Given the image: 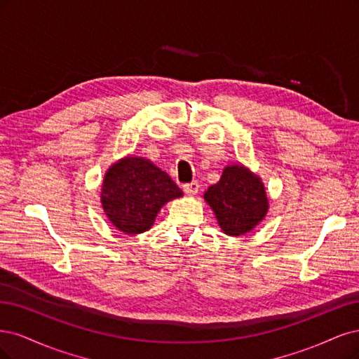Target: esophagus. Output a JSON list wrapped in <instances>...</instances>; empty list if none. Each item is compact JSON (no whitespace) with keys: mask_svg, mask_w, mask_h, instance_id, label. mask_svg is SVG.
<instances>
[{"mask_svg":"<svg viewBox=\"0 0 359 359\" xmlns=\"http://www.w3.org/2000/svg\"><path fill=\"white\" fill-rule=\"evenodd\" d=\"M183 191L187 192L188 195H196L198 194V191H200V183L198 182H191V183H187V184H183Z\"/></svg>","mask_w":359,"mask_h":359,"instance_id":"obj_1","label":"esophagus"}]
</instances>
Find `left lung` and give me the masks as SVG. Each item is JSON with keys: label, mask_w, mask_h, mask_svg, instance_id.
Returning a JSON list of instances; mask_svg holds the SVG:
<instances>
[{"label": "left lung", "mask_w": 359, "mask_h": 359, "mask_svg": "<svg viewBox=\"0 0 359 359\" xmlns=\"http://www.w3.org/2000/svg\"><path fill=\"white\" fill-rule=\"evenodd\" d=\"M217 225L226 236H245L267 216L270 204L261 177L243 164L226 165L217 183L204 192Z\"/></svg>", "instance_id": "8db88e82"}]
</instances>
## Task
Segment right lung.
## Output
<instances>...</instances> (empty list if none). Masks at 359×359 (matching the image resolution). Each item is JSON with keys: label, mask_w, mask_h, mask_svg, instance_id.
Wrapping results in <instances>:
<instances>
[{"label": "right lung", "mask_w": 359, "mask_h": 359, "mask_svg": "<svg viewBox=\"0 0 359 359\" xmlns=\"http://www.w3.org/2000/svg\"><path fill=\"white\" fill-rule=\"evenodd\" d=\"M183 196L182 189L152 161L128 155L113 163L101 184V207L121 233L135 236L150 229L163 207Z\"/></svg>", "instance_id": "add662e5"}]
</instances>
